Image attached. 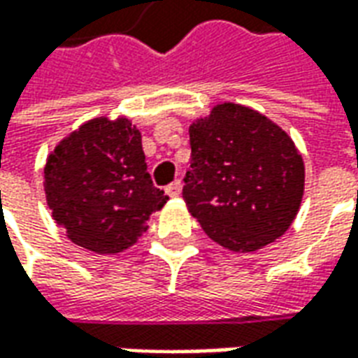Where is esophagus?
<instances>
[{
  "mask_svg": "<svg viewBox=\"0 0 358 358\" xmlns=\"http://www.w3.org/2000/svg\"><path fill=\"white\" fill-rule=\"evenodd\" d=\"M164 192H166V195H169V197H178V195L182 194V182H180V180L172 182L171 186H166V189H164Z\"/></svg>",
  "mask_w": 358,
  "mask_h": 358,
  "instance_id": "obj_1",
  "label": "esophagus"
}]
</instances>
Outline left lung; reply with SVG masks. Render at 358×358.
Masks as SVG:
<instances>
[{
	"label": "left lung",
	"mask_w": 358,
	"mask_h": 358,
	"mask_svg": "<svg viewBox=\"0 0 358 358\" xmlns=\"http://www.w3.org/2000/svg\"><path fill=\"white\" fill-rule=\"evenodd\" d=\"M184 201L203 232L234 253H253L287 232L305 192V163L263 113L218 103L189 126Z\"/></svg>",
	"instance_id": "left-lung-1"
}]
</instances>
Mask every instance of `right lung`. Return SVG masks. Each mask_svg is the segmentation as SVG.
I'll list each match as a JSON object with an SVG mask.
<instances>
[{"label":"right lung","mask_w":358,"mask_h":358,"mask_svg":"<svg viewBox=\"0 0 358 358\" xmlns=\"http://www.w3.org/2000/svg\"><path fill=\"white\" fill-rule=\"evenodd\" d=\"M43 192L66 238L97 255L132 248L169 199L153 186L141 134L126 117H95L59 141L45 161Z\"/></svg>","instance_id":"add662e5"}]
</instances>
